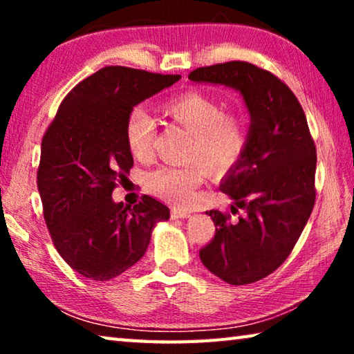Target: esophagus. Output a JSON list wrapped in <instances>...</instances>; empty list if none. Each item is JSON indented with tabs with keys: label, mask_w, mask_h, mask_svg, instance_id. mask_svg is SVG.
<instances>
[{
	"label": "esophagus",
	"mask_w": 354,
	"mask_h": 354,
	"mask_svg": "<svg viewBox=\"0 0 354 354\" xmlns=\"http://www.w3.org/2000/svg\"><path fill=\"white\" fill-rule=\"evenodd\" d=\"M171 218L173 220H178V218H189L190 217V212L187 211H181V209H171Z\"/></svg>",
	"instance_id": "34e87169"
}]
</instances>
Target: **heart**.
<instances>
[{"label": "heart", "mask_w": 354, "mask_h": 354, "mask_svg": "<svg viewBox=\"0 0 354 354\" xmlns=\"http://www.w3.org/2000/svg\"><path fill=\"white\" fill-rule=\"evenodd\" d=\"M173 122L192 136L187 159L200 162L207 171H223L243 151L245 133L236 115L225 113L217 100L200 92H187L164 106ZM124 139L136 159H147L154 140V120L142 107H134L124 123ZM198 164L185 167H159L145 178L153 195L175 205H187L205 179Z\"/></svg>", "instance_id": "1"}]
</instances>
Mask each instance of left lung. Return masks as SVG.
<instances>
[{"label": "left lung", "instance_id": "obj_1", "mask_svg": "<svg viewBox=\"0 0 354 354\" xmlns=\"http://www.w3.org/2000/svg\"><path fill=\"white\" fill-rule=\"evenodd\" d=\"M189 80L234 88L250 112L243 151L220 189L232 200L236 223L206 212L215 236L200 251L209 272L232 286L266 278L295 247L315 203L317 154L301 104L270 71L248 62H226L192 71Z\"/></svg>", "mask_w": 354, "mask_h": 354}]
</instances>
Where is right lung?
<instances>
[{"label":"right lung","instance_id":"obj_1","mask_svg":"<svg viewBox=\"0 0 354 354\" xmlns=\"http://www.w3.org/2000/svg\"><path fill=\"white\" fill-rule=\"evenodd\" d=\"M181 80L127 67L86 77L59 106L41 140L37 187L53 243L82 277L109 281L145 254L169 207L145 195L134 207L112 200L133 167L124 123L134 107Z\"/></svg>","mask_w":354,"mask_h":354}]
</instances>
